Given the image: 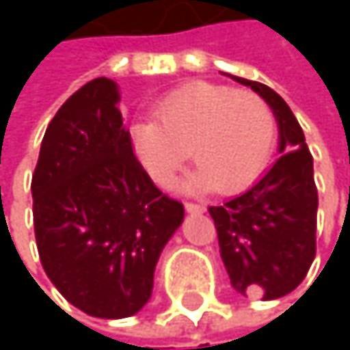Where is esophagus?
<instances>
[{"instance_id": "34e87169", "label": "esophagus", "mask_w": 350, "mask_h": 350, "mask_svg": "<svg viewBox=\"0 0 350 350\" xmlns=\"http://www.w3.org/2000/svg\"><path fill=\"white\" fill-rule=\"evenodd\" d=\"M184 208L188 213H202L204 211V204H198V202H184Z\"/></svg>"}]
</instances>
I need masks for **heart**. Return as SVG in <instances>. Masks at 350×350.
Wrapping results in <instances>:
<instances>
[{"label": "heart", "instance_id": "heart-1", "mask_svg": "<svg viewBox=\"0 0 350 350\" xmlns=\"http://www.w3.org/2000/svg\"><path fill=\"white\" fill-rule=\"evenodd\" d=\"M275 117L263 97L229 85L194 81L164 95L154 121H142L133 139L148 172L170 184L190 156L198 164L188 186L223 194L249 186L265 168L275 144Z\"/></svg>", "mask_w": 350, "mask_h": 350}]
</instances>
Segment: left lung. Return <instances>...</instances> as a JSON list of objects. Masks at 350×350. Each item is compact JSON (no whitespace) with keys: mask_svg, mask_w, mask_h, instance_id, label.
Wrapping results in <instances>:
<instances>
[{"mask_svg":"<svg viewBox=\"0 0 350 350\" xmlns=\"http://www.w3.org/2000/svg\"><path fill=\"white\" fill-rule=\"evenodd\" d=\"M233 79L271 107L282 156L247 192L208 213L231 286L243 296L275 300L296 290L314 261L318 190L312 154L298 119L273 89Z\"/></svg>","mask_w":350,"mask_h":350,"instance_id":"8db88e82","label":"left lung"}]
</instances>
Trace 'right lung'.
I'll use <instances>...</instances> for the list:
<instances>
[{
    "label": "right lung",
    "instance_id": "right-lung-1",
    "mask_svg": "<svg viewBox=\"0 0 350 350\" xmlns=\"http://www.w3.org/2000/svg\"><path fill=\"white\" fill-rule=\"evenodd\" d=\"M105 77L83 85L50 121L32 174L34 233L56 290L97 318L139 312L158 257L184 219L133 154Z\"/></svg>",
    "mask_w": 350,
    "mask_h": 350
}]
</instances>
